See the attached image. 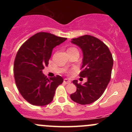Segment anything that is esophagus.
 Wrapping results in <instances>:
<instances>
[{"mask_svg": "<svg viewBox=\"0 0 132 132\" xmlns=\"http://www.w3.org/2000/svg\"><path fill=\"white\" fill-rule=\"evenodd\" d=\"M71 81L70 80L68 79H64V84H69V83H71Z\"/></svg>", "mask_w": 132, "mask_h": 132, "instance_id": "obj_1", "label": "esophagus"}]
</instances>
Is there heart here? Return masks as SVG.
<instances>
[{"label": "heart", "mask_w": 132, "mask_h": 132, "mask_svg": "<svg viewBox=\"0 0 132 132\" xmlns=\"http://www.w3.org/2000/svg\"><path fill=\"white\" fill-rule=\"evenodd\" d=\"M75 50H77V49L76 48H74V47H70V48H69L68 49V53H69V52H72V51H75Z\"/></svg>", "instance_id": "1"}]
</instances>
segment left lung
<instances>
[{
    "label": "left lung",
    "instance_id": "obj_1",
    "mask_svg": "<svg viewBox=\"0 0 132 132\" xmlns=\"http://www.w3.org/2000/svg\"><path fill=\"white\" fill-rule=\"evenodd\" d=\"M71 42L82 51L79 76L87 78V81L81 84L74 80L72 82L77 90L71 94L70 97L81 105L90 104L101 97L109 83L113 66L112 55L108 46L93 36L86 35L72 39Z\"/></svg>",
    "mask_w": 132,
    "mask_h": 132
}]
</instances>
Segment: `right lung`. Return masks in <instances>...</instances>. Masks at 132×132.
I'll return each instance as SVG.
<instances>
[{
    "mask_svg": "<svg viewBox=\"0 0 132 132\" xmlns=\"http://www.w3.org/2000/svg\"><path fill=\"white\" fill-rule=\"evenodd\" d=\"M46 32L30 37L19 48L13 65L15 84L20 93L33 105L49 104L63 79L57 75L48 79L42 73L48 66L53 49L66 40Z\"/></svg>",
    "mask_w": 132,
    "mask_h": 132,
    "instance_id": "add662e5",
    "label": "right lung"
}]
</instances>
